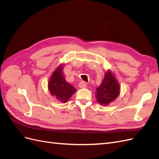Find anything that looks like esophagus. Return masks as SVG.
Instances as JSON below:
<instances>
[{
    "instance_id": "esophagus-1",
    "label": "esophagus",
    "mask_w": 159,
    "mask_h": 159,
    "mask_svg": "<svg viewBox=\"0 0 159 159\" xmlns=\"http://www.w3.org/2000/svg\"><path fill=\"white\" fill-rule=\"evenodd\" d=\"M86 87H87V85H86L85 82H84V81H81V82L79 84V88L80 89L85 88Z\"/></svg>"
}]
</instances>
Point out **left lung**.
I'll return each mask as SVG.
<instances>
[{
	"instance_id": "8db88e82",
	"label": "left lung",
	"mask_w": 159,
	"mask_h": 159,
	"mask_svg": "<svg viewBox=\"0 0 159 159\" xmlns=\"http://www.w3.org/2000/svg\"><path fill=\"white\" fill-rule=\"evenodd\" d=\"M120 85L113 72L108 70L104 79L96 89L95 98L102 105H108L117 98L120 94Z\"/></svg>"
}]
</instances>
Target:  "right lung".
I'll use <instances>...</instances> for the list:
<instances>
[{
  "label": "right lung",
  "instance_id": "right-lung-1",
  "mask_svg": "<svg viewBox=\"0 0 159 159\" xmlns=\"http://www.w3.org/2000/svg\"><path fill=\"white\" fill-rule=\"evenodd\" d=\"M64 64H60L52 72L48 88L52 95L54 96L61 103H66L68 100L76 92L73 85L67 82L62 73Z\"/></svg>",
  "mask_w": 159,
  "mask_h": 159
}]
</instances>
